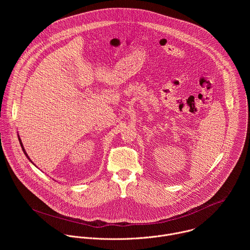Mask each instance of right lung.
<instances>
[{"instance_id":"obj_1","label":"right lung","mask_w":250,"mask_h":250,"mask_svg":"<svg viewBox=\"0 0 250 250\" xmlns=\"http://www.w3.org/2000/svg\"><path fill=\"white\" fill-rule=\"evenodd\" d=\"M18 136H19V135H18ZM19 140H20V144H21V148H22V151H23V153H24V154H25V156H26V157H27V159H28V160H29V161H30V162H31V163H32V161H31V160H30V158H29V157H28V155H27V154H26V152H25V150H24V147H23V146H22V144H21V138H20V136H19Z\"/></svg>"}]
</instances>
